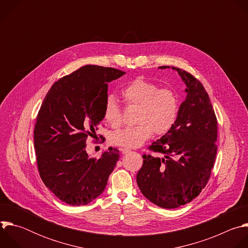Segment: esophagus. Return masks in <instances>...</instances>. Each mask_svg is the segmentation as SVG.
<instances>
[{
  "label": "esophagus",
  "mask_w": 248,
  "mask_h": 248,
  "mask_svg": "<svg viewBox=\"0 0 248 248\" xmlns=\"http://www.w3.org/2000/svg\"><path fill=\"white\" fill-rule=\"evenodd\" d=\"M120 150H121V152H122L123 154H127V153L130 152V150L127 149V148H121Z\"/></svg>",
  "instance_id": "obj_1"
}]
</instances>
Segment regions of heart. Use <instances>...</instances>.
<instances>
[{"mask_svg": "<svg viewBox=\"0 0 248 248\" xmlns=\"http://www.w3.org/2000/svg\"><path fill=\"white\" fill-rule=\"evenodd\" d=\"M121 96L128 107L137 108L135 126L120 129L112 133L111 143L124 148L142 145L152 134H165L175 124L180 111V100L170 88H159L149 80L135 78L121 90ZM103 117L112 127L122 124L121 108L114 96L106 98Z\"/></svg>", "mask_w": 248, "mask_h": 248, "instance_id": "obj_1", "label": "heart"}]
</instances>
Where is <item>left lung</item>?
I'll list each match as a JSON object with an SVG mask.
<instances>
[{"mask_svg": "<svg viewBox=\"0 0 248 248\" xmlns=\"http://www.w3.org/2000/svg\"><path fill=\"white\" fill-rule=\"evenodd\" d=\"M171 68L186 85V97L173 126L149 147L164 157L143 155L136 174L142 194L165 209L190 202L205 187L214 167L218 135L213 106L201 82L182 68Z\"/></svg>", "mask_w": 248, "mask_h": 248, "instance_id": "left-lung-1", "label": "left lung"}]
</instances>
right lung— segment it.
<instances>
[{"label":"right lung","mask_w":248,"mask_h":248,"mask_svg":"<svg viewBox=\"0 0 248 248\" xmlns=\"http://www.w3.org/2000/svg\"><path fill=\"white\" fill-rule=\"evenodd\" d=\"M124 74L113 67L84 65L55 82L43 100L34 128L39 174L66 204L86 205L97 198L120 158L117 148L98 159L89 158L85 148L87 137L96 134L104 119L108 83Z\"/></svg>","instance_id":"obj_1"}]
</instances>
